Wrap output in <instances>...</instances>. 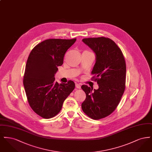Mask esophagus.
<instances>
[{
  "label": "esophagus",
  "mask_w": 152,
  "mask_h": 152,
  "mask_svg": "<svg viewBox=\"0 0 152 152\" xmlns=\"http://www.w3.org/2000/svg\"><path fill=\"white\" fill-rule=\"evenodd\" d=\"M76 87L78 89H80L81 88V86L80 84H76Z\"/></svg>",
  "instance_id": "1"
}]
</instances>
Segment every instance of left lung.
I'll return each instance as SVG.
<instances>
[{
    "mask_svg": "<svg viewBox=\"0 0 152 152\" xmlns=\"http://www.w3.org/2000/svg\"><path fill=\"white\" fill-rule=\"evenodd\" d=\"M96 54L92 75L99 89L83 85L86 99L83 112L94 120L110 115L117 107L125 89L126 63L123 52L115 42L105 37L83 39Z\"/></svg>",
    "mask_w": 152,
    "mask_h": 152,
    "instance_id": "1",
    "label": "left lung"
}]
</instances>
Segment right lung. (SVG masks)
I'll list each match as a JSON object with an SVG mask.
<instances>
[{
	"label": "right lung",
	"instance_id": "1",
	"mask_svg": "<svg viewBox=\"0 0 152 152\" xmlns=\"http://www.w3.org/2000/svg\"><path fill=\"white\" fill-rule=\"evenodd\" d=\"M76 39H50L37 44L26 65L23 85L29 106L39 116L51 118L61 110L63 102L75 89L72 80L55 81L58 66L63 64L65 52Z\"/></svg>",
	"mask_w": 152,
	"mask_h": 152
}]
</instances>
